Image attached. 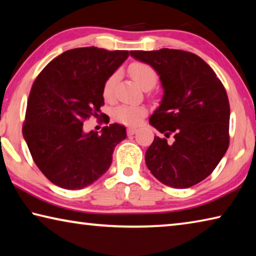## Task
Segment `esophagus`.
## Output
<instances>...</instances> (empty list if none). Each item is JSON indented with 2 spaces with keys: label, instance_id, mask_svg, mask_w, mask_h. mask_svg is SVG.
<instances>
[{
  "label": "esophagus",
  "instance_id": "34e87169",
  "mask_svg": "<svg viewBox=\"0 0 256 256\" xmlns=\"http://www.w3.org/2000/svg\"><path fill=\"white\" fill-rule=\"evenodd\" d=\"M138 132V128H128V136H133V134H136Z\"/></svg>",
  "mask_w": 256,
  "mask_h": 256
}]
</instances>
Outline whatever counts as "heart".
<instances>
[{
	"label": "heart",
	"mask_w": 256,
	"mask_h": 256,
	"mask_svg": "<svg viewBox=\"0 0 256 256\" xmlns=\"http://www.w3.org/2000/svg\"><path fill=\"white\" fill-rule=\"evenodd\" d=\"M130 74L136 80V84L144 88V90H150L154 88L157 84L158 74L152 66L149 64L136 62L130 66L128 68ZM118 80V72H115L107 78V80L104 84L102 88V96L107 100H110L114 96V88L116 82ZM146 114V110L144 106H130V105H120L118 106L112 112L114 120H118V123L125 125H136L141 122V120L144 118Z\"/></svg>",
	"instance_id": "b5f03b06"
}]
</instances>
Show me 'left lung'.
<instances>
[{
  "label": "left lung",
  "mask_w": 256,
  "mask_h": 256,
  "mask_svg": "<svg viewBox=\"0 0 256 256\" xmlns=\"http://www.w3.org/2000/svg\"><path fill=\"white\" fill-rule=\"evenodd\" d=\"M132 58L152 66L164 94L149 123L164 136H154L146 152L148 170L162 184L188 188L214 172L229 146L230 108L214 70L198 55L180 50H131Z\"/></svg>",
  "instance_id": "8db88e82"
}]
</instances>
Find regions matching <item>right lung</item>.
Segmentation results:
<instances>
[{
  "mask_svg": "<svg viewBox=\"0 0 256 256\" xmlns=\"http://www.w3.org/2000/svg\"><path fill=\"white\" fill-rule=\"evenodd\" d=\"M128 56V50L94 46L70 50L34 80L22 134L34 164L60 188L92 185L108 170L115 146L126 138V128L118 123L104 126L100 134L86 133L84 120L99 118L104 84Z\"/></svg>",
  "mask_w": 256,
  "mask_h": 256,
  "instance_id": "1",
  "label": "right lung"
}]
</instances>
